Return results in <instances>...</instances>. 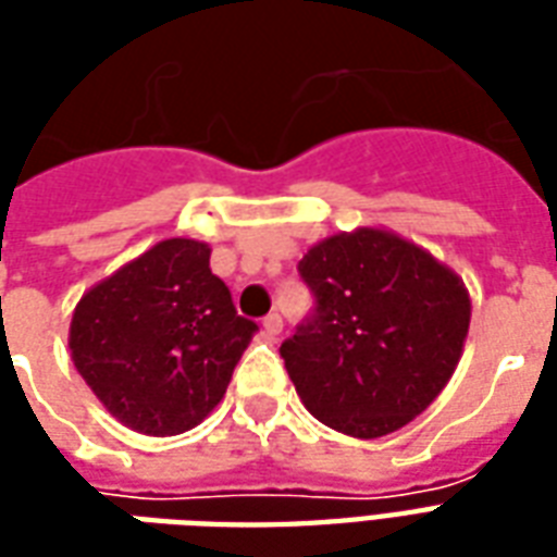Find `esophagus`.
Returning <instances> with one entry per match:
<instances>
[{"label": "esophagus", "instance_id": "esophagus-1", "mask_svg": "<svg viewBox=\"0 0 557 557\" xmlns=\"http://www.w3.org/2000/svg\"><path fill=\"white\" fill-rule=\"evenodd\" d=\"M262 331H265V337H277L280 331H283V319H280V313H268L265 319H262Z\"/></svg>", "mask_w": 557, "mask_h": 557}]
</instances>
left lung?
Segmentation results:
<instances>
[{
  "instance_id": "left-lung-1",
  "label": "left lung",
  "mask_w": 557,
  "mask_h": 557,
  "mask_svg": "<svg viewBox=\"0 0 557 557\" xmlns=\"http://www.w3.org/2000/svg\"><path fill=\"white\" fill-rule=\"evenodd\" d=\"M315 310L280 355L307 409L355 438L403 430L450 382L471 322L454 268L397 232L358 226L298 262Z\"/></svg>"
}]
</instances>
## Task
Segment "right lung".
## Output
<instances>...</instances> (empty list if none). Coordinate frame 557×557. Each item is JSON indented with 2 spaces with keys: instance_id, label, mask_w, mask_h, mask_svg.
I'll return each instance as SVG.
<instances>
[{
  "instance_id": "right-lung-1",
  "label": "right lung",
  "mask_w": 557,
  "mask_h": 557,
  "mask_svg": "<svg viewBox=\"0 0 557 557\" xmlns=\"http://www.w3.org/2000/svg\"><path fill=\"white\" fill-rule=\"evenodd\" d=\"M211 247L166 238L95 283L67 346L91 394L127 430L178 435L218 409L256 334L208 268Z\"/></svg>"
}]
</instances>
